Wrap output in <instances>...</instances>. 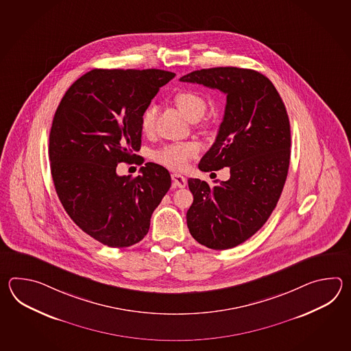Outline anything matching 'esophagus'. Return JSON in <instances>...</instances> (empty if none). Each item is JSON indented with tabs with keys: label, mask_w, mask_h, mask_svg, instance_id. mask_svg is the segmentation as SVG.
Returning a JSON list of instances; mask_svg holds the SVG:
<instances>
[{
	"label": "esophagus",
	"mask_w": 351,
	"mask_h": 351,
	"mask_svg": "<svg viewBox=\"0 0 351 351\" xmlns=\"http://www.w3.org/2000/svg\"><path fill=\"white\" fill-rule=\"evenodd\" d=\"M173 186L184 188L186 186V179L180 174H172Z\"/></svg>",
	"instance_id": "34e87169"
}]
</instances>
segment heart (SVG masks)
Returning a JSON list of instances; mask_svg holds the SVG:
<instances>
[{
  "instance_id": "heart-1",
  "label": "heart",
  "mask_w": 351,
  "mask_h": 351,
  "mask_svg": "<svg viewBox=\"0 0 351 351\" xmlns=\"http://www.w3.org/2000/svg\"><path fill=\"white\" fill-rule=\"evenodd\" d=\"M174 103L178 106L179 110L186 115L188 119L197 120L207 109V101L199 93L193 90H182L174 97ZM154 108L149 106L143 112L141 119V128L143 133H150L154 127ZM198 153V145L195 143H178L169 144L165 148L157 150L153 154V159L158 165H163L172 171H184L189 160Z\"/></svg>"
}]
</instances>
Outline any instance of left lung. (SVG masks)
Returning <instances> with one entry per match:
<instances>
[{"label": "left lung", "mask_w": 351, "mask_h": 351, "mask_svg": "<svg viewBox=\"0 0 351 351\" xmlns=\"http://www.w3.org/2000/svg\"><path fill=\"white\" fill-rule=\"evenodd\" d=\"M179 80L227 95L216 142L198 168L212 172L228 167L231 177L216 180L213 186L188 179L193 203L186 212V226L198 243L228 250L252 237L280 199L291 153L289 115L274 84L251 69H202Z\"/></svg>", "instance_id": "left-lung-1"}]
</instances>
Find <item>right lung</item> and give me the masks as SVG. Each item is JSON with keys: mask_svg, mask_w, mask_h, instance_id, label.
I'll list each match as a JSON object with an SVG mask.
<instances>
[{"mask_svg": "<svg viewBox=\"0 0 351 351\" xmlns=\"http://www.w3.org/2000/svg\"><path fill=\"white\" fill-rule=\"evenodd\" d=\"M174 76L158 69H94L56 109L49 144L53 186L75 224L103 245L124 248L142 241L171 188L162 165L147 163L135 178L120 177L117 167L136 158L143 112Z\"/></svg>", "mask_w": 351, "mask_h": 351, "instance_id": "add662e5", "label": "right lung"}]
</instances>
